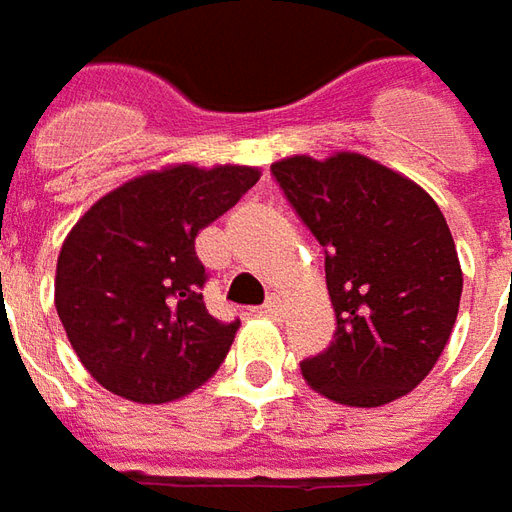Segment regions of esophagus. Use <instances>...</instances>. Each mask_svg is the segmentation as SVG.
<instances>
[{
	"mask_svg": "<svg viewBox=\"0 0 512 512\" xmlns=\"http://www.w3.org/2000/svg\"><path fill=\"white\" fill-rule=\"evenodd\" d=\"M262 312L267 317H278V315H281V301H278L276 295H270V298H267V303H264V306H262Z\"/></svg>",
	"mask_w": 512,
	"mask_h": 512,
	"instance_id": "esophagus-1",
	"label": "esophagus"
}]
</instances>
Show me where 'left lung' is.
<instances>
[{
  "label": "left lung",
  "instance_id": "obj_1",
  "mask_svg": "<svg viewBox=\"0 0 512 512\" xmlns=\"http://www.w3.org/2000/svg\"><path fill=\"white\" fill-rule=\"evenodd\" d=\"M270 169L326 250L337 315L329 348L301 362L306 384L345 407L407 396L443 354L463 295L443 211L368 155H290Z\"/></svg>",
  "mask_w": 512,
  "mask_h": 512
}]
</instances>
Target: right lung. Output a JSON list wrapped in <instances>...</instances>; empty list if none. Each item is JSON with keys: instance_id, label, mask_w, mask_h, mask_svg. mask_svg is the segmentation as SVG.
<instances>
[{"instance_id": "right-lung-1", "label": "right lung", "mask_w": 512, "mask_h": 512, "mask_svg": "<svg viewBox=\"0 0 512 512\" xmlns=\"http://www.w3.org/2000/svg\"><path fill=\"white\" fill-rule=\"evenodd\" d=\"M259 178V167L239 164L150 169L74 222L58 253L55 309L105 390L167 404L217 373L239 320L209 315L195 239Z\"/></svg>"}]
</instances>
